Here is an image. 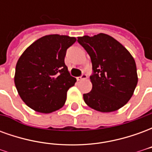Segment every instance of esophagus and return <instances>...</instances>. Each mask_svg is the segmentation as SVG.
<instances>
[{
    "label": "esophagus",
    "instance_id": "1",
    "mask_svg": "<svg viewBox=\"0 0 152 152\" xmlns=\"http://www.w3.org/2000/svg\"><path fill=\"white\" fill-rule=\"evenodd\" d=\"M87 77H88V76H87V75L84 73V74H82V75H81L80 76L77 77V80H86V79H87Z\"/></svg>",
    "mask_w": 152,
    "mask_h": 152
}]
</instances>
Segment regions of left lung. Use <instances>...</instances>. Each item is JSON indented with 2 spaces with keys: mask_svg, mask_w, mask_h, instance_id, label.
<instances>
[{
  "mask_svg": "<svg viewBox=\"0 0 152 152\" xmlns=\"http://www.w3.org/2000/svg\"><path fill=\"white\" fill-rule=\"evenodd\" d=\"M77 41L91 58L92 90L84 94L89 107L101 112H112L131 99L137 84L136 63L130 53L109 35L84 36Z\"/></svg>",
  "mask_w": 152,
  "mask_h": 152,
  "instance_id": "8db88e82",
  "label": "left lung"
}]
</instances>
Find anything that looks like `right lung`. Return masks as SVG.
<instances>
[{
    "mask_svg": "<svg viewBox=\"0 0 152 152\" xmlns=\"http://www.w3.org/2000/svg\"><path fill=\"white\" fill-rule=\"evenodd\" d=\"M76 40L68 36H45L28 47L18 58L15 84L30 108L48 114L63 107L67 90L76 81L64 63L66 50Z\"/></svg>",
    "mask_w": 152,
    "mask_h": 152,
    "instance_id": "right-lung-1",
    "label": "right lung"
}]
</instances>
